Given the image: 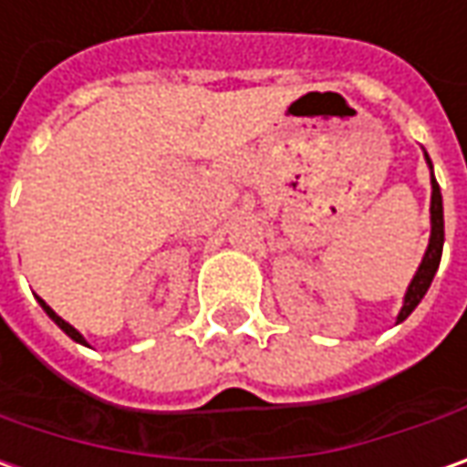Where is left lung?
<instances>
[{
	"instance_id": "8db88e82",
	"label": "left lung",
	"mask_w": 467,
	"mask_h": 467,
	"mask_svg": "<svg viewBox=\"0 0 467 467\" xmlns=\"http://www.w3.org/2000/svg\"><path fill=\"white\" fill-rule=\"evenodd\" d=\"M424 159L430 164V177H431V205H430V221H431V234L430 244H427V252L421 256V265L411 277V283L406 287V296H403V306L399 316H396V324L406 321L416 306L421 303V298L427 296L434 275L440 270V259H442V246H445V213H442V192H440V184L434 180V169H431V159L424 151Z\"/></svg>"
}]
</instances>
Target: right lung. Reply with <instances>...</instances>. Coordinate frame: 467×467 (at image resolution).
Here are the masks:
<instances>
[{"label":"right lung","mask_w":467,"mask_h":467,"mask_svg":"<svg viewBox=\"0 0 467 467\" xmlns=\"http://www.w3.org/2000/svg\"><path fill=\"white\" fill-rule=\"evenodd\" d=\"M37 303H40V308H43V311H46V314H48V318H51L53 324H56V327L61 328V331H64L66 337H71V339H74V342H79V344H84V347H87V339H84V337H81L79 331H77V328L71 327V324H68V321H64V318H61V316L56 314V311H53L51 306H48V303H46V300L43 298H37Z\"/></svg>","instance_id":"obj_1"}]
</instances>
